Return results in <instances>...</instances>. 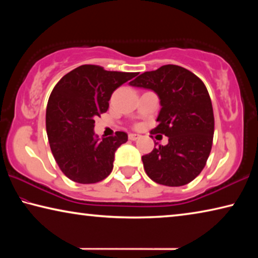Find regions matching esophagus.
I'll use <instances>...</instances> for the list:
<instances>
[{
  "label": "esophagus",
  "instance_id": "esophagus-1",
  "mask_svg": "<svg viewBox=\"0 0 258 258\" xmlns=\"http://www.w3.org/2000/svg\"><path fill=\"white\" fill-rule=\"evenodd\" d=\"M140 138L139 134H135V133H131L128 134V139L131 140V141H135V140H138Z\"/></svg>",
  "mask_w": 258,
  "mask_h": 258
}]
</instances>
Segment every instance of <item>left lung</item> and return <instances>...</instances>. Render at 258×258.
<instances>
[{
  "mask_svg": "<svg viewBox=\"0 0 258 258\" xmlns=\"http://www.w3.org/2000/svg\"><path fill=\"white\" fill-rule=\"evenodd\" d=\"M130 84L158 95V125L150 133L168 138L167 145L142 156L147 175L158 184H187L203 171L212 150L214 112L206 86L194 73L176 64L143 73Z\"/></svg>",
  "mask_w": 258,
  "mask_h": 258,
  "instance_id": "8db88e82",
  "label": "left lung"
}]
</instances>
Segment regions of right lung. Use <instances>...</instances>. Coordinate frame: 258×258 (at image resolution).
<instances>
[{"instance_id":"right-lung-1","label":"right lung","mask_w":258,"mask_h":258,"mask_svg":"<svg viewBox=\"0 0 258 258\" xmlns=\"http://www.w3.org/2000/svg\"><path fill=\"white\" fill-rule=\"evenodd\" d=\"M137 75L83 64L52 90L45 117L47 139L59 168L72 181L91 184L111 173L115 152L127 141V134L116 132L99 141L94 118L108 110L113 91Z\"/></svg>"}]
</instances>
